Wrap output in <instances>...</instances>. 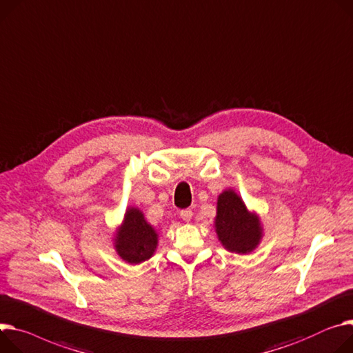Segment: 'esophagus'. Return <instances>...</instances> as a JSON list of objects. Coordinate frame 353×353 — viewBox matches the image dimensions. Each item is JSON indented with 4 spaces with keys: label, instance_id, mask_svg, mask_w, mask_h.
<instances>
[{
    "label": "esophagus",
    "instance_id": "obj_1",
    "mask_svg": "<svg viewBox=\"0 0 353 353\" xmlns=\"http://www.w3.org/2000/svg\"><path fill=\"white\" fill-rule=\"evenodd\" d=\"M192 210L191 209H183V210H181V218L185 221V222H189L192 219Z\"/></svg>",
    "mask_w": 353,
    "mask_h": 353
}]
</instances>
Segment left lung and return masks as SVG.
I'll return each instance as SVG.
<instances>
[{
    "label": "left lung",
    "mask_w": 353,
    "mask_h": 353,
    "mask_svg": "<svg viewBox=\"0 0 353 353\" xmlns=\"http://www.w3.org/2000/svg\"><path fill=\"white\" fill-rule=\"evenodd\" d=\"M216 233L222 245L234 253L246 254L257 248L261 239V225L250 213L240 196L228 189L218 198V214L214 219Z\"/></svg>",
    "instance_id": "left-lung-1"
}]
</instances>
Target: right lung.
<instances>
[{
    "instance_id": "1",
    "label": "right lung",
    "mask_w": 353,
    "mask_h": 353,
    "mask_svg": "<svg viewBox=\"0 0 353 353\" xmlns=\"http://www.w3.org/2000/svg\"><path fill=\"white\" fill-rule=\"evenodd\" d=\"M158 245V234L144 219L137 208L125 212L124 222L116 236V250L119 256L130 264H139L150 259Z\"/></svg>"
}]
</instances>
